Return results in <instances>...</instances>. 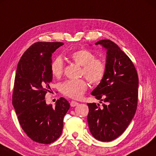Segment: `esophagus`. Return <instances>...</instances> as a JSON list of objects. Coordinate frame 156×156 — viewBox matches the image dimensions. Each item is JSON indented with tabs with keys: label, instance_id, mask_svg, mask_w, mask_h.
Instances as JSON below:
<instances>
[{
	"label": "esophagus",
	"instance_id": "esophagus-1",
	"mask_svg": "<svg viewBox=\"0 0 156 156\" xmlns=\"http://www.w3.org/2000/svg\"><path fill=\"white\" fill-rule=\"evenodd\" d=\"M70 105H71V106H72V107H74V106H78V103L77 102V101H72L70 102Z\"/></svg>",
	"mask_w": 156,
	"mask_h": 156
}]
</instances>
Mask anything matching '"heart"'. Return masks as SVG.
Segmentation results:
<instances>
[{
  "mask_svg": "<svg viewBox=\"0 0 156 156\" xmlns=\"http://www.w3.org/2000/svg\"><path fill=\"white\" fill-rule=\"evenodd\" d=\"M68 57L75 63L82 66L81 75L84 76L90 84L100 83L106 73V65L102 59L96 58L94 53L84 48L76 49L68 54ZM64 62L61 56H56L51 62L50 71L55 78H61L64 72ZM88 88L84 79L69 80L61 84V91L64 95L73 99H79Z\"/></svg>",
  "mask_w": 156,
  "mask_h": 156,
  "instance_id": "1",
  "label": "heart"
}]
</instances>
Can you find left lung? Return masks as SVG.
I'll list each match as a JSON object with an SVG mask.
<instances>
[{
	"label": "left lung",
	"instance_id": "obj_1",
	"mask_svg": "<svg viewBox=\"0 0 156 156\" xmlns=\"http://www.w3.org/2000/svg\"><path fill=\"white\" fill-rule=\"evenodd\" d=\"M95 45L107 50L106 73L91 95L103 101L102 106L88 103L87 121L90 132L96 139L113 140L125 131L137 108L138 77L137 71L126 53L114 42L104 39Z\"/></svg>",
	"mask_w": 156,
	"mask_h": 156
}]
</instances>
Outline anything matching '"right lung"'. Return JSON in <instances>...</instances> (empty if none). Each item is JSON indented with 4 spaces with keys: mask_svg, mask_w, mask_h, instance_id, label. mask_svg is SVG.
Returning a JSON list of instances; mask_svg holds the SVG:
<instances>
[{
    "mask_svg": "<svg viewBox=\"0 0 156 156\" xmlns=\"http://www.w3.org/2000/svg\"><path fill=\"white\" fill-rule=\"evenodd\" d=\"M62 45V42H36L24 53L17 67L13 106L22 129L39 143L50 144L60 137L63 118L70 107L63 98L56 101L55 108L44 100L52 80V53Z\"/></svg>",
    "mask_w": 156,
    "mask_h": 156,
    "instance_id": "1",
    "label": "right lung"
}]
</instances>
